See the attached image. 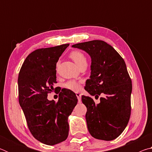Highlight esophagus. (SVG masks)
I'll use <instances>...</instances> for the list:
<instances>
[{"label": "esophagus", "mask_w": 152, "mask_h": 152, "mask_svg": "<svg viewBox=\"0 0 152 152\" xmlns=\"http://www.w3.org/2000/svg\"><path fill=\"white\" fill-rule=\"evenodd\" d=\"M76 95L77 98H78V102H81V94H80V93H78V92H76Z\"/></svg>", "instance_id": "1"}]
</instances>
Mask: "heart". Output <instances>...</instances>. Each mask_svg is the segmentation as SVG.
I'll list each match as a JSON object with an SVG mask.
<instances>
[{"instance_id":"1","label":"heart","mask_w":152,"mask_h":152,"mask_svg":"<svg viewBox=\"0 0 152 152\" xmlns=\"http://www.w3.org/2000/svg\"><path fill=\"white\" fill-rule=\"evenodd\" d=\"M70 58L72 59L74 62L78 67L82 65V64L86 63V58L83 53L79 51H73L70 53ZM59 65V62L56 64V67L58 68ZM64 86L67 89L70 90L72 91L78 92L81 88L80 84L76 80H69L65 83Z\"/></svg>"}]
</instances>
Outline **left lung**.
<instances>
[{"instance_id": "left-lung-1", "label": "left lung", "mask_w": 152, "mask_h": 152, "mask_svg": "<svg viewBox=\"0 0 152 152\" xmlns=\"http://www.w3.org/2000/svg\"><path fill=\"white\" fill-rule=\"evenodd\" d=\"M73 48L85 51L91 58V74L84 89L96 99L82 95L87 108L86 120L92 137L111 141L121 134L131 115L132 80L124 60L111 45L101 40L76 43Z\"/></svg>"}]
</instances>
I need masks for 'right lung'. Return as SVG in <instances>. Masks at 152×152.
Here are the masks:
<instances>
[{
    "label": "right lung",
    "mask_w": 152,
    "mask_h": 152,
    "mask_svg": "<svg viewBox=\"0 0 152 152\" xmlns=\"http://www.w3.org/2000/svg\"><path fill=\"white\" fill-rule=\"evenodd\" d=\"M69 45L33 51L25 59L18 77L19 102L30 132L36 140L49 145L68 137V118L78 102L70 90H61L58 102L47 98L57 88H53L57 83L56 63Z\"/></svg>",
    "instance_id": "add662e5"
}]
</instances>
